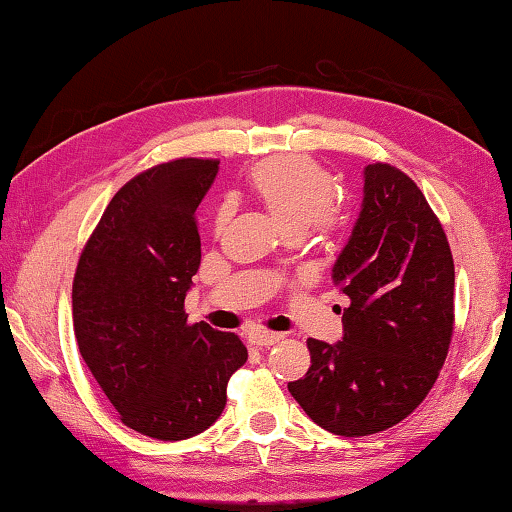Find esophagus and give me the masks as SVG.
Returning <instances> with one entry per match:
<instances>
[{
	"label": "esophagus",
	"instance_id": "1",
	"mask_svg": "<svg viewBox=\"0 0 512 512\" xmlns=\"http://www.w3.org/2000/svg\"><path fill=\"white\" fill-rule=\"evenodd\" d=\"M249 339H252L254 345H260V347H269L274 345L283 339V334L278 332H267V330H252V334H249Z\"/></svg>",
	"mask_w": 512,
	"mask_h": 512
}]
</instances>
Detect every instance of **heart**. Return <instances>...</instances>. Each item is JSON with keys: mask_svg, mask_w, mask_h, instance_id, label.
<instances>
[{"mask_svg": "<svg viewBox=\"0 0 512 512\" xmlns=\"http://www.w3.org/2000/svg\"><path fill=\"white\" fill-rule=\"evenodd\" d=\"M249 187L287 234H298L307 225L330 223L334 185L330 173L310 158L287 156L260 162L249 173ZM229 218V207L216 211V227Z\"/></svg>", "mask_w": 512, "mask_h": 512, "instance_id": "1", "label": "heart"}]
</instances>
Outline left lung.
<instances>
[{
  "mask_svg": "<svg viewBox=\"0 0 512 512\" xmlns=\"http://www.w3.org/2000/svg\"><path fill=\"white\" fill-rule=\"evenodd\" d=\"M350 298L343 339H310L312 365L287 385L316 426L365 437L397 426L426 399L448 356L455 263L426 196L397 167L363 169V202L332 267Z\"/></svg>",
  "mask_w": 512,
  "mask_h": 512,
  "instance_id": "obj_1",
  "label": "left lung"
}]
</instances>
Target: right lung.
Instances as JSON below:
<instances>
[{
	"mask_svg": "<svg viewBox=\"0 0 512 512\" xmlns=\"http://www.w3.org/2000/svg\"><path fill=\"white\" fill-rule=\"evenodd\" d=\"M218 160L180 158L129 180L86 243L73 281L84 363L124 426L160 441L200 435L223 414L247 361L236 334L187 323L200 267L196 209Z\"/></svg>",
	"mask_w": 512,
	"mask_h": 512,
	"instance_id": "obj_1",
	"label": "right lung"
}]
</instances>
